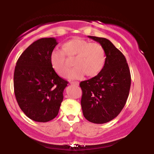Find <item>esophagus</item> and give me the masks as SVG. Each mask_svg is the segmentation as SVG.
<instances>
[{
	"mask_svg": "<svg viewBox=\"0 0 154 154\" xmlns=\"http://www.w3.org/2000/svg\"><path fill=\"white\" fill-rule=\"evenodd\" d=\"M70 84L73 85H75V86H78L79 85V82H70Z\"/></svg>",
	"mask_w": 154,
	"mask_h": 154,
	"instance_id": "esophagus-1",
	"label": "esophagus"
}]
</instances>
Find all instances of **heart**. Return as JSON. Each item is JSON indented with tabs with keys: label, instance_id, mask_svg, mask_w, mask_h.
Masks as SVG:
<instances>
[{
	"label": "heart",
	"instance_id": "obj_1",
	"mask_svg": "<svg viewBox=\"0 0 154 154\" xmlns=\"http://www.w3.org/2000/svg\"><path fill=\"white\" fill-rule=\"evenodd\" d=\"M66 56L75 58V66L68 75L69 79H80L85 75L93 77L101 72L106 61L103 47L98 43L75 38L63 44L62 50H55L51 54V63L58 75L63 77L69 69Z\"/></svg>",
	"mask_w": 154,
	"mask_h": 154
}]
</instances>
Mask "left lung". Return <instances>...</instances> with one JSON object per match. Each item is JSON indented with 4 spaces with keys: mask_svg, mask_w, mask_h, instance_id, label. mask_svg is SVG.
Returning <instances> with one entry per match:
<instances>
[{
    "mask_svg": "<svg viewBox=\"0 0 154 154\" xmlns=\"http://www.w3.org/2000/svg\"><path fill=\"white\" fill-rule=\"evenodd\" d=\"M103 47L106 61L101 72L79 83L82 91L81 106L85 118L103 124L116 117L126 103L131 75L125 56L106 38L88 36Z\"/></svg>",
    "mask_w": 154,
    "mask_h": 154,
    "instance_id": "left-lung-1",
    "label": "left lung"
}]
</instances>
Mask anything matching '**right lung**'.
Wrapping results in <instances>:
<instances>
[{
	"label": "right lung",
	"instance_id": "obj_1",
	"mask_svg": "<svg viewBox=\"0 0 154 154\" xmlns=\"http://www.w3.org/2000/svg\"><path fill=\"white\" fill-rule=\"evenodd\" d=\"M57 44L54 38L39 39L22 53L15 66L16 99L26 116L38 122H47L58 115L68 84L51 63Z\"/></svg>",
	"mask_w": 154,
	"mask_h": 154
}]
</instances>
